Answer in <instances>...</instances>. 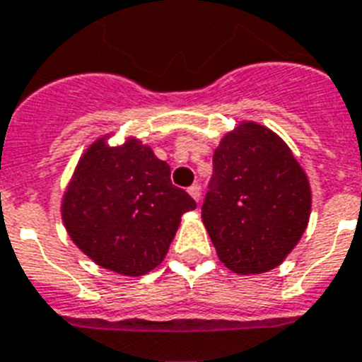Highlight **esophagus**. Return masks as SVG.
Wrapping results in <instances>:
<instances>
[{
  "instance_id": "34e87169",
  "label": "esophagus",
  "mask_w": 362,
  "mask_h": 362,
  "mask_svg": "<svg viewBox=\"0 0 362 362\" xmlns=\"http://www.w3.org/2000/svg\"><path fill=\"white\" fill-rule=\"evenodd\" d=\"M188 194L192 196L194 202H196V203H198L199 199H202V192H199V187H198V185H192V187L188 188Z\"/></svg>"
}]
</instances>
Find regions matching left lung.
<instances>
[{
	"mask_svg": "<svg viewBox=\"0 0 362 362\" xmlns=\"http://www.w3.org/2000/svg\"><path fill=\"white\" fill-rule=\"evenodd\" d=\"M202 207L218 259L235 274L274 270L305 233L310 185L285 140L267 125L242 120L213 155Z\"/></svg>",
	"mask_w": 362,
	"mask_h": 362,
	"instance_id": "left-lung-1",
	"label": "left lung"
}]
</instances>
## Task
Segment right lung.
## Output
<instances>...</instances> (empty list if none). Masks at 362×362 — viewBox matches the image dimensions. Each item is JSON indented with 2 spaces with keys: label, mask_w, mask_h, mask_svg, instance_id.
I'll list each match as a JSON object with an SVG mask.
<instances>
[{
  "label": "right lung",
  "mask_w": 362,
  "mask_h": 362,
  "mask_svg": "<svg viewBox=\"0 0 362 362\" xmlns=\"http://www.w3.org/2000/svg\"><path fill=\"white\" fill-rule=\"evenodd\" d=\"M95 139L62 194L61 216L88 259L120 276H144L164 261L181 216L196 202L170 181L168 163L136 136Z\"/></svg>",
  "instance_id": "obj_1"
}]
</instances>
